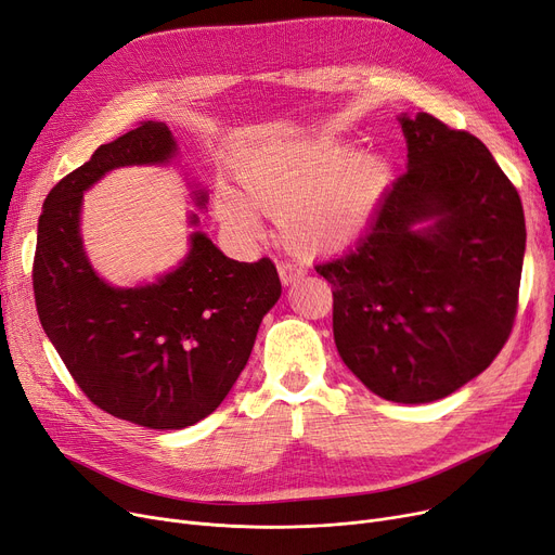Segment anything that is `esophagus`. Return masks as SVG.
<instances>
[{"mask_svg":"<svg viewBox=\"0 0 555 555\" xmlns=\"http://www.w3.org/2000/svg\"><path fill=\"white\" fill-rule=\"evenodd\" d=\"M304 274H306V270L301 268V264H297V262H291V260L279 262V276H281L283 285L297 283L299 279H304Z\"/></svg>","mask_w":555,"mask_h":555,"instance_id":"1","label":"esophagus"}]
</instances>
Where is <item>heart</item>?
<instances>
[{
	"label": "heart",
	"mask_w": 555,
	"mask_h": 555,
	"mask_svg": "<svg viewBox=\"0 0 555 555\" xmlns=\"http://www.w3.org/2000/svg\"><path fill=\"white\" fill-rule=\"evenodd\" d=\"M390 179L388 158L376 152L353 154L337 142L297 144L249 160L240 172L245 199L220 190L215 208L222 224L243 237L260 231L256 208L279 220L291 247L333 251L367 231Z\"/></svg>",
	"instance_id": "b5f03b06"
}]
</instances>
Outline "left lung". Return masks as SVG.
<instances>
[{
    "label": "left lung",
    "mask_w": 555,
    "mask_h": 555,
    "mask_svg": "<svg viewBox=\"0 0 555 555\" xmlns=\"http://www.w3.org/2000/svg\"><path fill=\"white\" fill-rule=\"evenodd\" d=\"M399 122L408 170L356 247L315 270L333 287L345 365L383 399L428 403L488 370L511 337L526 224L476 135L428 113Z\"/></svg>",
    "instance_id": "obj_1"
}]
</instances>
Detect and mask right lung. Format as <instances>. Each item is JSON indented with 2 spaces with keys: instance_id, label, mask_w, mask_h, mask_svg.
I'll return each mask as SVG.
<instances>
[{
  "instance_id": "right-lung-1",
  "label": "right lung",
  "mask_w": 555,
  "mask_h": 555,
  "mask_svg": "<svg viewBox=\"0 0 555 555\" xmlns=\"http://www.w3.org/2000/svg\"><path fill=\"white\" fill-rule=\"evenodd\" d=\"M175 152L163 122L102 144L47 195L34 256L38 318L72 378L104 413L158 430L197 424L224 401L281 297L270 258L231 260L199 231L156 283L113 287L94 274L79 233L83 190L115 167L160 165Z\"/></svg>"
}]
</instances>
